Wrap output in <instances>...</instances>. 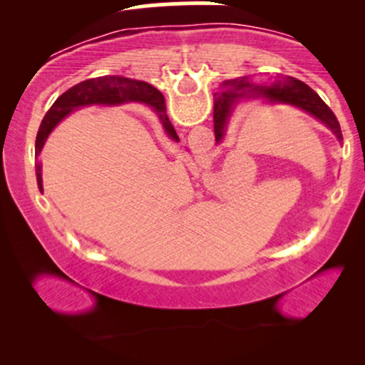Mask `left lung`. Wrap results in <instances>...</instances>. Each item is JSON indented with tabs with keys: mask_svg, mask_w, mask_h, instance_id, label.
Masks as SVG:
<instances>
[{
	"mask_svg": "<svg viewBox=\"0 0 365 365\" xmlns=\"http://www.w3.org/2000/svg\"><path fill=\"white\" fill-rule=\"evenodd\" d=\"M226 89L228 91L220 92L215 98V115H212V118H215L216 140H221V137H223L230 110H232L233 103L242 96H257V98L261 96V98L271 103H284L300 108V110L311 113L312 116L321 120L334 133L338 140H343L340 123H338L334 113L329 110L328 104L322 101L307 83L297 81V78L283 77L282 81L271 83V86H255L247 78H240V81L226 83Z\"/></svg>",
	"mask_w": 365,
	"mask_h": 365,
	"instance_id": "8db88e82",
	"label": "left lung"
}]
</instances>
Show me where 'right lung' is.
I'll return each instance as SVG.
<instances>
[{"label": "right lung", "mask_w": 365, "mask_h": 365, "mask_svg": "<svg viewBox=\"0 0 365 365\" xmlns=\"http://www.w3.org/2000/svg\"><path fill=\"white\" fill-rule=\"evenodd\" d=\"M127 101H140L149 104V106L158 113L166 133H168L171 139L178 142L177 132H175L173 125H171L168 115H166V103L161 92L148 82L132 81V78L116 77V75H113V77L89 78V81L77 83V86H73L72 89L66 91L65 94H61L60 98L54 101L53 106L49 108V111L46 113L39 132H37V154L43 149L44 140L46 137L49 135V132H51V130L56 127L58 121L65 118L70 111L82 106H89V104H120ZM36 175L37 185L43 190L41 166H37Z\"/></svg>", "instance_id": "obj_1"}]
</instances>
